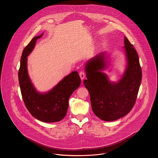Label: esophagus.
I'll list each match as a JSON object with an SVG mask.
<instances>
[{"instance_id":"1","label":"esophagus","mask_w":158,"mask_h":158,"mask_svg":"<svg viewBox=\"0 0 158 158\" xmlns=\"http://www.w3.org/2000/svg\"><path fill=\"white\" fill-rule=\"evenodd\" d=\"M79 76H80L81 79L83 80L85 78V73L83 72H79Z\"/></svg>"}]
</instances>
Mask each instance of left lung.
Instances as JSON below:
<instances>
[{"instance_id":"1","label":"left lung","mask_w":158,"mask_h":158,"mask_svg":"<svg viewBox=\"0 0 158 158\" xmlns=\"http://www.w3.org/2000/svg\"><path fill=\"white\" fill-rule=\"evenodd\" d=\"M124 43L127 65L118 82H111L102 72L108 68L105 52L90 59L85 66L87 79L83 83L89 92L92 111L102 120H117L127 115L135 104L140 88L142 75L138 54L126 37Z\"/></svg>"}]
</instances>
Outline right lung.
<instances>
[{
	"label": "right lung",
	"instance_id": "1",
	"mask_svg": "<svg viewBox=\"0 0 158 158\" xmlns=\"http://www.w3.org/2000/svg\"><path fill=\"white\" fill-rule=\"evenodd\" d=\"M40 35L33 38L23 49L18 72L23 100L31 114L38 120L54 123L61 120L66 115L69 99L79 88L81 80L77 71L65 76L51 90L41 93L37 90L31 81L27 69V57L33 50Z\"/></svg>",
	"mask_w": 158,
	"mask_h": 158
}]
</instances>
